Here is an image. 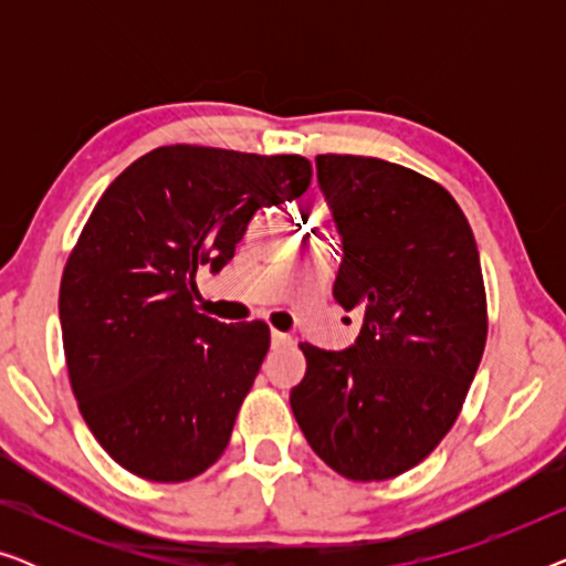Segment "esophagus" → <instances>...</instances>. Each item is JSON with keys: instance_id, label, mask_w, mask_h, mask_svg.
<instances>
[{"instance_id": "34e87169", "label": "esophagus", "mask_w": 566, "mask_h": 566, "mask_svg": "<svg viewBox=\"0 0 566 566\" xmlns=\"http://www.w3.org/2000/svg\"><path fill=\"white\" fill-rule=\"evenodd\" d=\"M289 345H293V337L285 335V332L273 329V347H289Z\"/></svg>"}]
</instances>
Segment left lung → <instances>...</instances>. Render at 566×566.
Listing matches in <instances>:
<instances>
[{"instance_id": "left-lung-1", "label": "left lung", "mask_w": 566, "mask_h": 566, "mask_svg": "<svg viewBox=\"0 0 566 566\" xmlns=\"http://www.w3.org/2000/svg\"><path fill=\"white\" fill-rule=\"evenodd\" d=\"M335 216L332 296L363 316L353 347L301 343L306 376L291 409L314 453L353 482H384L436 451L486 343L476 242L451 192L394 161L316 157Z\"/></svg>"}]
</instances>
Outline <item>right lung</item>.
Returning <instances> with one entry per match:
<instances>
[{"instance_id": "obj_1", "label": "right lung", "mask_w": 566, "mask_h": 566, "mask_svg": "<svg viewBox=\"0 0 566 566\" xmlns=\"http://www.w3.org/2000/svg\"><path fill=\"white\" fill-rule=\"evenodd\" d=\"M308 185L298 154L175 144L138 157L92 208L61 275V335L76 407L130 474L188 482L227 451L270 327L200 314L196 275L219 273L260 208Z\"/></svg>"}]
</instances>
